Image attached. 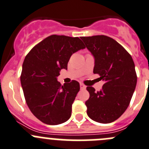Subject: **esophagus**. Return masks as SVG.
<instances>
[{
    "label": "esophagus",
    "mask_w": 149,
    "mask_h": 149,
    "mask_svg": "<svg viewBox=\"0 0 149 149\" xmlns=\"http://www.w3.org/2000/svg\"><path fill=\"white\" fill-rule=\"evenodd\" d=\"M80 88H81V90H84V89L86 88V86L84 85V84H82V83H80Z\"/></svg>",
    "instance_id": "esophagus-1"
}]
</instances>
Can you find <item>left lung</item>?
<instances>
[{
    "label": "left lung",
    "instance_id": "1",
    "mask_svg": "<svg viewBox=\"0 0 149 149\" xmlns=\"http://www.w3.org/2000/svg\"><path fill=\"white\" fill-rule=\"evenodd\" d=\"M81 39L95 59L93 73L104 81L100 91L87 87L90 93L85 102L87 115L98 123H112L127 109L135 90L134 61L126 50L111 37L96 35Z\"/></svg>",
    "mask_w": 149,
    "mask_h": 149
}]
</instances>
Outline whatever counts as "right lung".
<instances>
[{"label":"right lung","mask_w":149,"mask_h":149,"mask_svg":"<svg viewBox=\"0 0 149 149\" xmlns=\"http://www.w3.org/2000/svg\"><path fill=\"white\" fill-rule=\"evenodd\" d=\"M84 48L79 37L54 34L26 55L20 76L23 94L31 112L42 123L58 125L71 116L80 85L73 80L62 86L57 76L62 69H68L72 54Z\"/></svg>","instance_id":"obj_1"}]
</instances>
